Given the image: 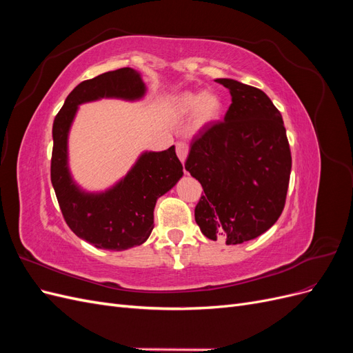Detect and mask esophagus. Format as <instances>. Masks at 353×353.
I'll return each mask as SVG.
<instances>
[{"mask_svg":"<svg viewBox=\"0 0 353 353\" xmlns=\"http://www.w3.org/2000/svg\"><path fill=\"white\" fill-rule=\"evenodd\" d=\"M176 154L181 162H185L187 154H188V145L185 143H176Z\"/></svg>","mask_w":353,"mask_h":353,"instance_id":"esophagus-1","label":"esophagus"}]
</instances>
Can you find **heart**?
<instances>
[{
    "instance_id": "b5f03b06",
    "label": "heart",
    "mask_w": 353,
    "mask_h": 353,
    "mask_svg": "<svg viewBox=\"0 0 353 353\" xmlns=\"http://www.w3.org/2000/svg\"><path fill=\"white\" fill-rule=\"evenodd\" d=\"M175 110L181 116L191 113V125L194 130H200L219 119L222 100L218 94L210 91H185L175 99Z\"/></svg>"
}]
</instances>
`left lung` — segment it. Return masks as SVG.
<instances>
[{
  "mask_svg": "<svg viewBox=\"0 0 353 353\" xmlns=\"http://www.w3.org/2000/svg\"><path fill=\"white\" fill-rule=\"evenodd\" d=\"M230 90L223 122L191 143L185 169L205 196L194 209L210 240L241 244L259 237L280 218L290 181L292 153L279 109L259 88L216 79Z\"/></svg>",
  "mask_w": 353,
  "mask_h": 353,
  "instance_id": "obj_1",
  "label": "left lung"
}]
</instances>
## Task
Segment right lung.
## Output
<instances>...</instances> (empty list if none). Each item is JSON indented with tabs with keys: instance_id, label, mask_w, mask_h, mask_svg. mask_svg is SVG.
Instances as JSON below:
<instances>
[{
	"instance_id": "obj_1",
	"label": "right lung",
	"mask_w": 353,
	"mask_h": 353,
	"mask_svg": "<svg viewBox=\"0 0 353 353\" xmlns=\"http://www.w3.org/2000/svg\"><path fill=\"white\" fill-rule=\"evenodd\" d=\"M145 83L131 68L105 72L81 82L52 123L51 183L69 228L97 249L126 250L143 244L153 231L154 206L160 196L183 176L175 147L144 152L119 183L103 193H87L74 183L68 162V137L78 105L100 99L135 101L144 97Z\"/></svg>"
}]
</instances>
